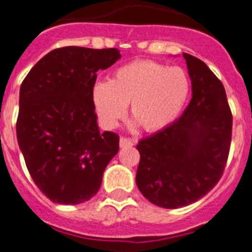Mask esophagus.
I'll return each mask as SVG.
<instances>
[{"label":"esophagus","instance_id":"34e87169","mask_svg":"<svg viewBox=\"0 0 252 252\" xmlns=\"http://www.w3.org/2000/svg\"><path fill=\"white\" fill-rule=\"evenodd\" d=\"M119 145L120 147H132L134 142H133V139L128 138V137H120Z\"/></svg>","mask_w":252,"mask_h":252}]
</instances>
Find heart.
Instances as JSON below:
<instances>
[{"mask_svg": "<svg viewBox=\"0 0 252 252\" xmlns=\"http://www.w3.org/2000/svg\"><path fill=\"white\" fill-rule=\"evenodd\" d=\"M188 94L189 80L182 67L143 60L116 69L110 82H98L92 101L106 128H114L126 116L130 103L133 120L146 132H156L178 116Z\"/></svg>", "mask_w": 252, "mask_h": 252, "instance_id": "heart-1", "label": "heart"}]
</instances>
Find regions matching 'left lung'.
I'll return each mask as SVG.
<instances>
[{
	"instance_id": "8db88e82",
	"label": "left lung",
	"mask_w": 252,
	"mask_h": 252,
	"mask_svg": "<svg viewBox=\"0 0 252 252\" xmlns=\"http://www.w3.org/2000/svg\"><path fill=\"white\" fill-rule=\"evenodd\" d=\"M192 98L178 120L137 145L136 182L150 202L178 209L197 201L223 175L232 139V113L220 80L200 59L183 54Z\"/></svg>"
}]
</instances>
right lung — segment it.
Segmentation results:
<instances>
[{
	"label": "right lung",
	"mask_w": 252,
	"mask_h": 252,
	"mask_svg": "<svg viewBox=\"0 0 252 252\" xmlns=\"http://www.w3.org/2000/svg\"><path fill=\"white\" fill-rule=\"evenodd\" d=\"M119 59L116 48H56L23 80L18 143L32 179L51 201L77 205L94 197L119 151V136L98 129L92 101L96 73Z\"/></svg>",
	"instance_id": "add662e5"
}]
</instances>
